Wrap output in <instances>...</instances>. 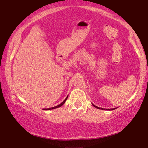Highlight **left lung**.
Masks as SVG:
<instances>
[{
    "label": "left lung",
    "instance_id": "obj_1",
    "mask_svg": "<svg viewBox=\"0 0 148 148\" xmlns=\"http://www.w3.org/2000/svg\"><path fill=\"white\" fill-rule=\"evenodd\" d=\"M92 105L93 106H94L95 108H98V109H101V110H114V109H116V108H111V109H105V108H100V107H98V106H96V105H94V104H92Z\"/></svg>",
    "mask_w": 148,
    "mask_h": 148
}]
</instances>
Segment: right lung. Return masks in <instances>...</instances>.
Returning a JSON list of instances; mask_svg holds the SVG:
<instances>
[{"mask_svg":"<svg viewBox=\"0 0 148 148\" xmlns=\"http://www.w3.org/2000/svg\"><path fill=\"white\" fill-rule=\"evenodd\" d=\"M67 98H68V96H66V98L64 99V100L63 101V102H61L60 103V104H58V105H57V106H54V107H52V108H44L43 110H52V109H55V108H59V107H60V106H62V105H63L64 104V102H66V100H67Z\"/></svg>","mask_w":148,"mask_h":148,"instance_id":"add662e5","label":"right lung"}]
</instances>
